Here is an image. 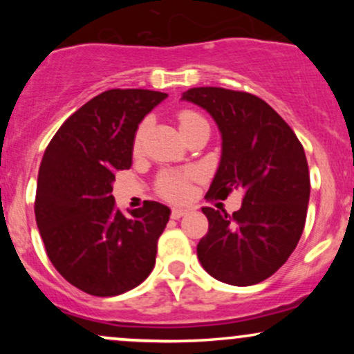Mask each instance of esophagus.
<instances>
[{
    "mask_svg": "<svg viewBox=\"0 0 354 354\" xmlns=\"http://www.w3.org/2000/svg\"><path fill=\"white\" fill-rule=\"evenodd\" d=\"M188 213V208H183V206H174L171 209V218L173 219H180L185 216V214Z\"/></svg>",
    "mask_w": 354,
    "mask_h": 354,
    "instance_id": "obj_1",
    "label": "esophagus"
}]
</instances>
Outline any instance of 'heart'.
<instances>
[{
    "label": "heart",
    "mask_w": 354,
    "mask_h": 354,
    "mask_svg": "<svg viewBox=\"0 0 354 354\" xmlns=\"http://www.w3.org/2000/svg\"><path fill=\"white\" fill-rule=\"evenodd\" d=\"M178 124H180V129L183 135L189 131L193 126H196L201 121H205L200 113L191 111V109H183V111L178 113ZM145 131H146V123H141L138 126L136 133H135V140H133V149L140 151L141 145H143V138H145ZM188 180L189 174L188 173H181V171H165L160 174L156 181V189L161 196L168 198V200H181L188 194Z\"/></svg>",
    "instance_id": "b5f03b06"
}]
</instances>
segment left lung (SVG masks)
<instances>
[{"mask_svg":"<svg viewBox=\"0 0 354 354\" xmlns=\"http://www.w3.org/2000/svg\"><path fill=\"white\" fill-rule=\"evenodd\" d=\"M183 100L213 116L221 161L206 198L243 191L241 208H203L208 233L198 243L201 266L218 281L250 286L281 268L301 238L310 201L303 145L266 101L245 91L191 88Z\"/></svg>","mask_w":354,"mask_h":354,"instance_id":"obj_1","label":"left lung"}]
</instances>
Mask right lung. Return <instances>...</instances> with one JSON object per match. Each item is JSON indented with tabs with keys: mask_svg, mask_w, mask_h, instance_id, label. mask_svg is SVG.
<instances>
[{
	"mask_svg": "<svg viewBox=\"0 0 354 354\" xmlns=\"http://www.w3.org/2000/svg\"><path fill=\"white\" fill-rule=\"evenodd\" d=\"M166 96L108 89L73 113L43 154L36 225L53 266L84 293H126L153 271L169 208L145 201L126 218L111 191L115 173L131 166L138 124Z\"/></svg>",
	"mask_w": 354,
	"mask_h": 354,
	"instance_id": "obj_1",
	"label": "right lung"
}]
</instances>
